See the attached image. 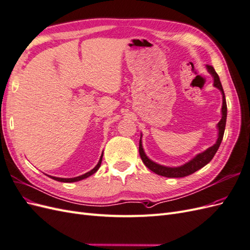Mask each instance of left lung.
Here are the masks:
<instances>
[{
  "label": "left lung",
  "mask_w": 250,
  "mask_h": 250,
  "mask_svg": "<svg viewBox=\"0 0 250 250\" xmlns=\"http://www.w3.org/2000/svg\"><path fill=\"white\" fill-rule=\"evenodd\" d=\"M208 72L211 75V77L214 78V86L217 87L221 92L222 95V108H221V120L219 121L217 124V129H218V138L216 143L213 146H210L207 150L202 151L201 153L196 154L192 160L187 162L186 164L178 166V167H168V166L160 165L147 156L143 148V143H142V133H141V139H140V155L143 163L145 164L146 167L150 169L152 172H154L157 175L165 176V177H170V178H176V177H185L188 175H191L194 172L198 171L199 169L203 168L204 166L208 165L211 160H213L214 155L218 151L219 147H220V144L223 139V134L225 130V124H226V116H228V106H226V100H225V95L222 88V84L219 79L218 74L214 70V67L211 65H207Z\"/></svg>",
  "instance_id": "left-lung-1"
}]
</instances>
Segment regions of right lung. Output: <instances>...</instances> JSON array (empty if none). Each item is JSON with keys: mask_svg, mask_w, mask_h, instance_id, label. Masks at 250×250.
Returning <instances> with one entry per match:
<instances>
[{"mask_svg": "<svg viewBox=\"0 0 250 250\" xmlns=\"http://www.w3.org/2000/svg\"><path fill=\"white\" fill-rule=\"evenodd\" d=\"M102 157H103V153H102V155H101V157H100L99 162H98V164L96 165V167H95L94 169L90 170V171H88V172H86V173H84V174H82V175H80V176H77V177H72V178H62V177H55V176H51V175H48V176H49V177H51L52 179H54V180L62 181V183H75V181L82 180V179H84V178L89 177L90 175H93L94 173H96V172L98 171V169L100 168L101 163H102Z\"/></svg>", "mask_w": 250, "mask_h": 250, "instance_id": "1", "label": "right lung"}]
</instances>
